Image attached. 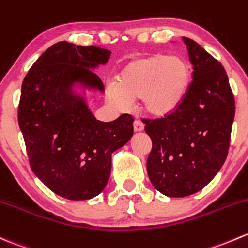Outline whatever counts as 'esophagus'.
Instances as JSON below:
<instances>
[{
  "instance_id": "esophagus-1",
  "label": "esophagus",
  "mask_w": 248,
  "mask_h": 248,
  "mask_svg": "<svg viewBox=\"0 0 248 248\" xmlns=\"http://www.w3.org/2000/svg\"><path fill=\"white\" fill-rule=\"evenodd\" d=\"M133 128H134V132H141L144 129V124H141L139 120H136V121L133 122Z\"/></svg>"
}]
</instances>
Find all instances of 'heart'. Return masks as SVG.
<instances>
[{
    "mask_svg": "<svg viewBox=\"0 0 248 248\" xmlns=\"http://www.w3.org/2000/svg\"><path fill=\"white\" fill-rule=\"evenodd\" d=\"M189 76V66L184 59L153 53L129 62L117 75L116 85L108 87L107 97L121 110L128 109L132 102L141 99L146 112L166 116L182 103Z\"/></svg>",
    "mask_w": 248,
    "mask_h": 248,
    "instance_id": "1",
    "label": "heart"
}]
</instances>
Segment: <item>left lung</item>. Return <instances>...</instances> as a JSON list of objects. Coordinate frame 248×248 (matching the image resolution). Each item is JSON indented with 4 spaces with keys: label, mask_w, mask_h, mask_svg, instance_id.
Segmentation results:
<instances>
[{
    "label": "left lung",
    "mask_w": 248,
    "mask_h": 248,
    "mask_svg": "<svg viewBox=\"0 0 248 248\" xmlns=\"http://www.w3.org/2000/svg\"><path fill=\"white\" fill-rule=\"evenodd\" d=\"M193 80L179 107L158 119H144L153 141L149 179L160 193L184 198L205 188L224 163L230 145L235 99L222 64L199 43L183 37Z\"/></svg>",
    "instance_id": "obj_1"
}]
</instances>
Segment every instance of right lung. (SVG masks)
<instances>
[{
  "instance_id": "add662e5",
  "label": "right lung",
  "mask_w": 248,
  "mask_h": 248,
  "mask_svg": "<svg viewBox=\"0 0 248 248\" xmlns=\"http://www.w3.org/2000/svg\"><path fill=\"white\" fill-rule=\"evenodd\" d=\"M111 52L66 41L50 46L25 75L18 122L32 172L53 193L69 200H87L105 188L111 154L133 136V117L95 120L74 82L103 91L102 80L88 68L108 63Z\"/></svg>"
}]
</instances>
